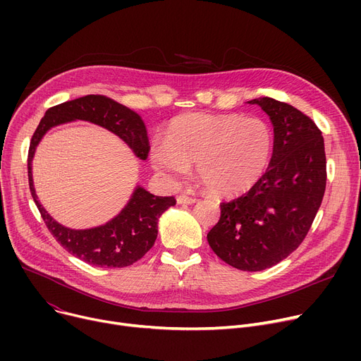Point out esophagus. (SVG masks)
Here are the masks:
<instances>
[{"label": "esophagus", "mask_w": 361, "mask_h": 361, "mask_svg": "<svg viewBox=\"0 0 361 361\" xmlns=\"http://www.w3.org/2000/svg\"><path fill=\"white\" fill-rule=\"evenodd\" d=\"M177 203L178 204H193V203H196V199L195 197H188L185 195H181V196L177 197Z\"/></svg>", "instance_id": "esophagus-1"}]
</instances>
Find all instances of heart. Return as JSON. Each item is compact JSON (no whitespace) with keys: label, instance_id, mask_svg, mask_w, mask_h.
I'll return each instance as SVG.
<instances>
[{"label":"heart","instance_id":"b5f03b06","mask_svg":"<svg viewBox=\"0 0 361 361\" xmlns=\"http://www.w3.org/2000/svg\"><path fill=\"white\" fill-rule=\"evenodd\" d=\"M272 133L260 118L190 112L171 121L166 137L150 147V162L169 180L197 176L216 196H238L260 180L272 155Z\"/></svg>","mask_w":361,"mask_h":361}]
</instances>
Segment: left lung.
<instances>
[{
	"label": "left lung",
	"mask_w": 361,
	"mask_h": 361,
	"mask_svg": "<svg viewBox=\"0 0 361 361\" xmlns=\"http://www.w3.org/2000/svg\"><path fill=\"white\" fill-rule=\"evenodd\" d=\"M274 127V152L260 180L221 204L207 233L215 255L240 271H264L288 257L307 235L326 187L325 143L317 126L293 105L263 97Z\"/></svg>",
	"instance_id": "8db88e82"
}]
</instances>
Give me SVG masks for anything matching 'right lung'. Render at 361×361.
Returning a JSON list of instances; mask_svg holds the SVG:
<instances>
[{"label": "right lung", "mask_w": 361, "mask_h": 361, "mask_svg": "<svg viewBox=\"0 0 361 361\" xmlns=\"http://www.w3.org/2000/svg\"><path fill=\"white\" fill-rule=\"evenodd\" d=\"M78 120L109 130L126 142L139 159L145 161L147 158V131L137 112L104 94H86L83 98L67 101L49 108L33 133L27 158L32 197L48 230L68 253L98 268L130 267L142 259L155 244L158 219L168 207L176 204V199L173 196H155L137 184L121 212L102 225L86 230H73L56 222L37 200L32 177V161L37 145L52 127Z\"/></svg>", "instance_id": "right-lung-1"}]
</instances>
